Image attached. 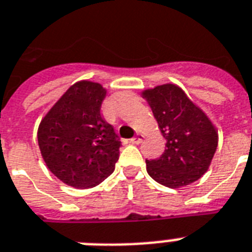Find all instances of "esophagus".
<instances>
[{
    "instance_id": "1",
    "label": "esophagus",
    "mask_w": 252,
    "mask_h": 252,
    "mask_svg": "<svg viewBox=\"0 0 252 252\" xmlns=\"http://www.w3.org/2000/svg\"><path fill=\"white\" fill-rule=\"evenodd\" d=\"M143 138H144V136L139 134L138 136H135V138L130 139V143H132V144H140L141 141H143Z\"/></svg>"
}]
</instances>
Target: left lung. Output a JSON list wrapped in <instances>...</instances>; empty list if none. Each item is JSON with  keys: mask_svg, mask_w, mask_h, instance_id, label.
<instances>
[{"mask_svg": "<svg viewBox=\"0 0 252 252\" xmlns=\"http://www.w3.org/2000/svg\"><path fill=\"white\" fill-rule=\"evenodd\" d=\"M143 97L151 105L166 140L161 157L145 159L149 176L168 188L198 180L207 171L218 147L214 125L176 85L145 90Z\"/></svg>", "mask_w": 252, "mask_h": 252, "instance_id": "1", "label": "left lung"}]
</instances>
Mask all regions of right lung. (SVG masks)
<instances>
[{
    "label": "right lung",
    "instance_id": "1",
    "mask_svg": "<svg viewBox=\"0 0 252 252\" xmlns=\"http://www.w3.org/2000/svg\"><path fill=\"white\" fill-rule=\"evenodd\" d=\"M105 89L90 81L70 86L38 127V145L47 167L74 188H93L114 171L121 140L101 117Z\"/></svg>",
    "mask_w": 252,
    "mask_h": 252
}]
</instances>
